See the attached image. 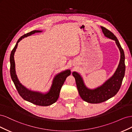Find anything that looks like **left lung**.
Wrapping results in <instances>:
<instances>
[{
    "instance_id": "8db88e82",
    "label": "left lung",
    "mask_w": 132,
    "mask_h": 132,
    "mask_svg": "<svg viewBox=\"0 0 132 132\" xmlns=\"http://www.w3.org/2000/svg\"><path fill=\"white\" fill-rule=\"evenodd\" d=\"M106 37L114 40L121 52V59L118 67L114 74L103 84L94 90L87 89L84 83L81 76L77 72H73L79 94L81 98L90 103H99L105 102L116 95L120 89L125 74V56L123 50L115 35L106 28L101 26Z\"/></svg>"
}]
</instances>
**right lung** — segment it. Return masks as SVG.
Masks as SVG:
<instances>
[{
	"label": "right lung",
	"mask_w": 132,
	"mask_h": 132,
	"mask_svg": "<svg viewBox=\"0 0 132 132\" xmlns=\"http://www.w3.org/2000/svg\"><path fill=\"white\" fill-rule=\"evenodd\" d=\"M40 32H41V31L34 30L22 36L18 39L16 44V45L11 52L10 57V71L11 78L12 79V80L14 83L16 89H17L18 93L23 99L35 105L42 106H47L52 105L53 103L57 101L59 97L60 91H61L64 82L66 78L71 74L70 70H67L55 76L53 81L52 85L51 87L50 90L48 93L43 94L38 93V92H34L28 90L25 87L22 85L20 83L17 78L15 68V65L14 55L16 49L18 47V43L24 37L29 36H30L35 33Z\"/></svg>",
	"instance_id": "right-lung-1"
}]
</instances>
